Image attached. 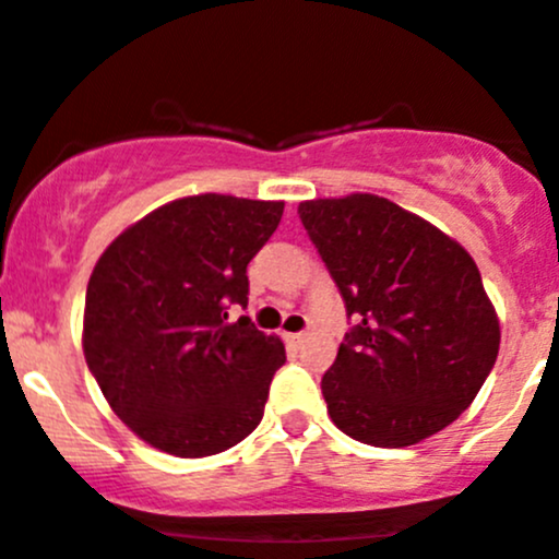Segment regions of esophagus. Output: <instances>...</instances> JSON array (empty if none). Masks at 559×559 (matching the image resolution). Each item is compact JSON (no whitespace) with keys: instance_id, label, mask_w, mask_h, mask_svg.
<instances>
[{"instance_id":"obj_1","label":"esophagus","mask_w":559,"mask_h":559,"mask_svg":"<svg viewBox=\"0 0 559 559\" xmlns=\"http://www.w3.org/2000/svg\"><path fill=\"white\" fill-rule=\"evenodd\" d=\"M284 338L288 344H299L305 338V333H284Z\"/></svg>"}]
</instances>
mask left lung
Instances as JSON below:
<instances>
[{"label": "left lung", "instance_id": "1", "mask_svg": "<svg viewBox=\"0 0 559 559\" xmlns=\"http://www.w3.org/2000/svg\"><path fill=\"white\" fill-rule=\"evenodd\" d=\"M299 217L357 320L320 381L338 431L400 449L457 420L499 352V318L471 254L376 194L310 199Z\"/></svg>", "mask_w": 559, "mask_h": 559}]
</instances>
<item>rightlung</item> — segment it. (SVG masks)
Instances as JSON below:
<instances>
[{"label": "right lung", "instance_id": "obj_1", "mask_svg": "<svg viewBox=\"0 0 559 559\" xmlns=\"http://www.w3.org/2000/svg\"><path fill=\"white\" fill-rule=\"evenodd\" d=\"M281 215L284 202L173 199L96 260L83 355L112 413L159 452L210 457L260 426L286 349L247 316L228 323V307H247V265Z\"/></svg>", "mask_w": 559, "mask_h": 559}]
</instances>
